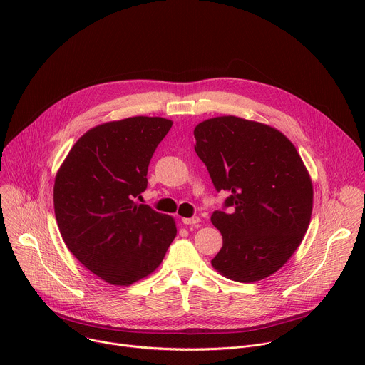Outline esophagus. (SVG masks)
<instances>
[{"mask_svg": "<svg viewBox=\"0 0 365 365\" xmlns=\"http://www.w3.org/2000/svg\"><path fill=\"white\" fill-rule=\"evenodd\" d=\"M182 222L185 225H196L200 222V218L199 217H192V218H182Z\"/></svg>", "mask_w": 365, "mask_h": 365, "instance_id": "34e87169", "label": "esophagus"}]
</instances>
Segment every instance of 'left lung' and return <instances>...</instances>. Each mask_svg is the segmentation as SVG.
Listing matches in <instances>:
<instances>
[{"label": "left lung", "instance_id": "1", "mask_svg": "<svg viewBox=\"0 0 365 365\" xmlns=\"http://www.w3.org/2000/svg\"><path fill=\"white\" fill-rule=\"evenodd\" d=\"M193 134L196 154L232 207L211 217L222 234L214 269L240 283L272 276L300 245L314 206L296 147L279 130L234 115L205 120Z\"/></svg>", "mask_w": 365, "mask_h": 365}]
</instances>
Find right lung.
I'll use <instances>...</instances> for the list:
<instances>
[{
	"instance_id": "obj_1",
	"label": "right lung",
	"mask_w": 365,
	"mask_h": 365,
	"mask_svg": "<svg viewBox=\"0 0 365 365\" xmlns=\"http://www.w3.org/2000/svg\"><path fill=\"white\" fill-rule=\"evenodd\" d=\"M172 124L131 117L96 125L73 144L56 173L62 238L103 282L130 286L151 274L176 237L172 217L134 200L147 187L151 155Z\"/></svg>"
}]
</instances>
